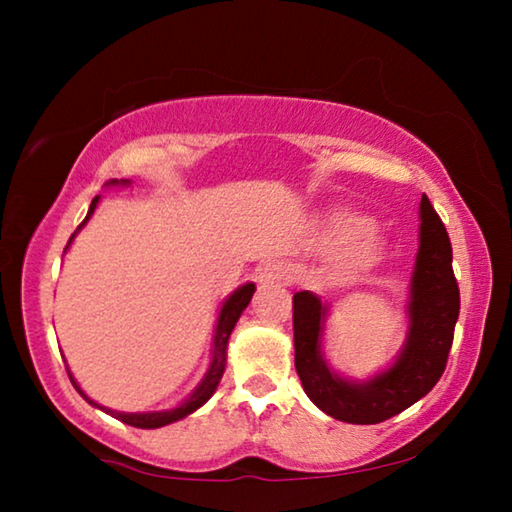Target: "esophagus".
Segmentation results:
<instances>
[{"mask_svg":"<svg viewBox=\"0 0 512 512\" xmlns=\"http://www.w3.org/2000/svg\"><path fill=\"white\" fill-rule=\"evenodd\" d=\"M291 268L287 262H280V259H271V262H266L257 268V280L259 284H275V282H282L287 284L291 282Z\"/></svg>","mask_w":512,"mask_h":512,"instance_id":"obj_1","label":"esophagus"}]
</instances>
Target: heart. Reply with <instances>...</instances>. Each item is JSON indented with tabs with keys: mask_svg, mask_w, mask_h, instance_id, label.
Listing matches in <instances>:
<instances>
[{
	"mask_svg": "<svg viewBox=\"0 0 512 512\" xmlns=\"http://www.w3.org/2000/svg\"><path fill=\"white\" fill-rule=\"evenodd\" d=\"M334 230L339 235H350L343 246V264L345 268H352V271H359V268L368 266L372 259H375L379 250V241L375 232L368 228H361L359 219H348V216H341V219L334 221Z\"/></svg>",
	"mask_w": 512,
	"mask_h": 512,
	"instance_id": "obj_1",
	"label": "heart"
}]
</instances>
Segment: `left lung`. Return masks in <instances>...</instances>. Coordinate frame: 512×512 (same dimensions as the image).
<instances>
[{
    "label": "left lung",
    "instance_id": "1",
    "mask_svg": "<svg viewBox=\"0 0 512 512\" xmlns=\"http://www.w3.org/2000/svg\"><path fill=\"white\" fill-rule=\"evenodd\" d=\"M420 253L409 305V341L393 368L366 384H350L327 370L318 350L325 307L309 291L293 296V341L302 388L320 411L350 424H377L402 413L443 377L461 293L452 268V241L427 194L420 201Z\"/></svg>",
    "mask_w": 512,
    "mask_h": 512
}]
</instances>
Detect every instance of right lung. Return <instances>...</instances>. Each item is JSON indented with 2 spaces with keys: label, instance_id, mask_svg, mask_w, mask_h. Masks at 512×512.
<instances>
[{
  "label": "right lung",
  "instance_id": "right-lung-1",
  "mask_svg": "<svg viewBox=\"0 0 512 512\" xmlns=\"http://www.w3.org/2000/svg\"><path fill=\"white\" fill-rule=\"evenodd\" d=\"M112 183H117V180H112ZM97 201H99V196H94L90 210H88V216H85V221L90 219V214L94 212V207H97ZM81 225H79V228H81ZM72 239H74V235L69 237V241H72ZM253 293H255V284H244V287L232 293L230 300L223 305L221 316H219V325H216V336H214V361H212V368H210V372H207V377L203 379V384L196 388V393L189 397L187 402L176 406V409L162 411V413H117V411H110V409H103V411L110 413L112 418H117L121 422L131 424V427H137V429H158V427H164V424H171V422H176L180 418H185V415L194 413L198 406H203L207 400H210L212 393L216 391V386H219L221 377H223V370H225V348H228L230 332H232V329H235L237 320L241 316V311L248 307V302H250V298H253ZM67 375H69V370H67ZM69 379H72V375H69ZM72 384H74V379H72ZM74 388L83 395V391H81L79 386L74 384ZM85 400H88L90 404H94L90 397H85ZM94 406H97V404H94Z\"/></svg>",
  "mask_w": 512,
  "mask_h": 512
}]
</instances>
